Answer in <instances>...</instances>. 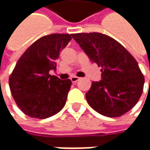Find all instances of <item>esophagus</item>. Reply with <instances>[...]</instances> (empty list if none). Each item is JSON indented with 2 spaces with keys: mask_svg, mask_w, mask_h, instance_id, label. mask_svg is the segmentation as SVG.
I'll return each instance as SVG.
<instances>
[{
  "mask_svg": "<svg viewBox=\"0 0 150 150\" xmlns=\"http://www.w3.org/2000/svg\"><path fill=\"white\" fill-rule=\"evenodd\" d=\"M79 79H80V78H78V77H76V76H75V77H72V78H71V81H72V83H77Z\"/></svg>",
  "mask_w": 150,
  "mask_h": 150,
  "instance_id": "obj_1",
  "label": "esophagus"
}]
</instances>
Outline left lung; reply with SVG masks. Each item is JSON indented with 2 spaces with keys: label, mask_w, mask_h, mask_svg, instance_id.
<instances>
[{
  "label": "left lung",
  "mask_w": 150,
  "mask_h": 150,
  "mask_svg": "<svg viewBox=\"0 0 150 150\" xmlns=\"http://www.w3.org/2000/svg\"><path fill=\"white\" fill-rule=\"evenodd\" d=\"M90 61L101 67L102 80L93 82L86 99L109 118L129 112L141 97L144 78L135 58L115 39L99 32L72 34Z\"/></svg>",
  "instance_id": "left-lung-1"
}]
</instances>
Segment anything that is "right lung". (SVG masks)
Instances as JSON below:
<instances>
[{
  "mask_svg": "<svg viewBox=\"0 0 150 150\" xmlns=\"http://www.w3.org/2000/svg\"><path fill=\"white\" fill-rule=\"evenodd\" d=\"M72 39L69 34H51L32 43L17 61L9 78L16 105L34 118H49L66 103L72 82L49 74L55 69L60 52Z\"/></svg>",
  "mask_w": 150,
  "mask_h": 150,
  "instance_id": "1",
  "label": "right lung"
}]
</instances>
